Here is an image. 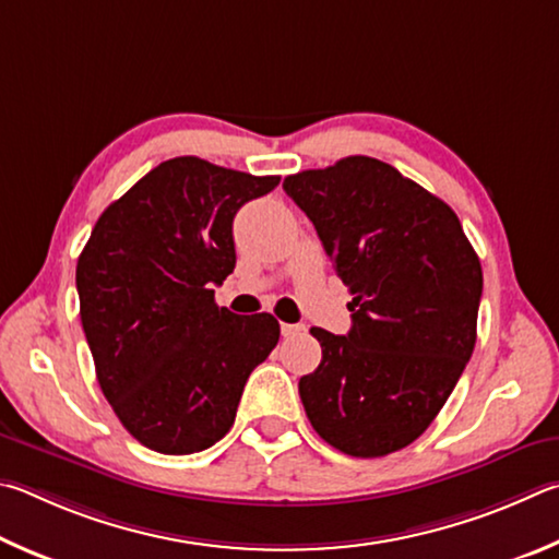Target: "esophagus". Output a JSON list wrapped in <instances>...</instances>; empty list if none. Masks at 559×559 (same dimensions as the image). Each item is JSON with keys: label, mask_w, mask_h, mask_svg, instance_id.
I'll list each match as a JSON object with an SVG mask.
<instances>
[{"label": "esophagus", "mask_w": 559, "mask_h": 559, "mask_svg": "<svg viewBox=\"0 0 559 559\" xmlns=\"http://www.w3.org/2000/svg\"><path fill=\"white\" fill-rule=\"evenodd\" d=\"M280 329H282V336H285V338H292V336H299V334H301V331H305V326H301V324H282Z\"/></svg>", "instance_id": "esophagus-1"}]
</instances>
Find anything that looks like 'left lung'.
<instances>
[{"label": "left lung", "instance_id": "8db88e82", "mask_svg": "<svg viewBox=\"0 0 559 559\" xmlns=\"http://www.w3.org/2000/svg\"><path fill=\"white\" fill-rule=\"evenodd\" d=\"M282 189L354 295L348 336L311 329L309 423L348 456L393 454L432 425L474 354L481 262L442 199L373 156L292 174Z\"/></svg>", "mask_w": 559, "mask_h": 559}]
</instances>
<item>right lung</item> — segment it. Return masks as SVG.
Instances as JSON below:
<instances>
[{
	"instance_id": "right-lung-1",
	"label": "right lung",
	"mask_w": 559,
	"mask_h": 559,
	"mask_svg": "<svg viewBox=\"0 0 559 559\" xmlns=\"http://www.w3.org/2000/svg\"><path fill=\"white\" fill-rule=\"evenodd\" d=\"M280 176L176 156L107 205L78 258L97 383L127 432L159 454L213 447L280 341L272 314L215 305L235 267L233 218Z\"/></svg>"
}]
</instances>
